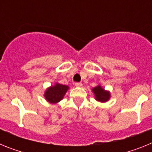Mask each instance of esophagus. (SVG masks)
<instances>
[{
	"label": "esophagus",
	"mask_w": 152,
	"mask_h": 152,
	"mask_svg": "<svg viewBox=\"0 0 152 152\" xmlns=\"http://www.w3.org/2000/svg\"><path fill=\"white\" fill-rule=\"evenodd\" d=\"M82 83H80V82H78V83H75V86H76V87H77V88H80V87H82Z\"/></svg>",
	"instance_id": "1"
}]
</instances>
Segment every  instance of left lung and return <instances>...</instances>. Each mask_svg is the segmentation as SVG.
I'll return each mask as SVG.
<instances>
[{
	"instance_id": "obj_1",
	"label": "left lung",
	"mask_w": 152,
	"mask_h": 152,
	"mask_svg": "<svg viewBox=\"0 0 152 152\" xmlns=\"http://www.w3.org/2000/svg\"><path fill=\"white\" fill-rule=\"evenodd\" d=\"M92 92L94 94L95 100L100 103H106L111 97L110 92L109 91H106L104 88H102L100 84L92 88Z\"/></svg>"
}]
</instances>
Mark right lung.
Returning a JSON list of instances; mask_svg holds the SVG:
<instances>
[{"label": "right lung", "instance_id": "1", "mask_svg": "<svg viewBox=\"0 0 152 152\" xmlns=\"http://www.w3.org/2000/svg\"><path fill=\"white\" fill-rule=\"evenodd\" d=\"M69 87L56 82L54 85H51L47 88L44 93L45 100L51 104H56L64 98Z\"/></svg>", "mask_w": 152, "mask_h": 152}]
</instances>
